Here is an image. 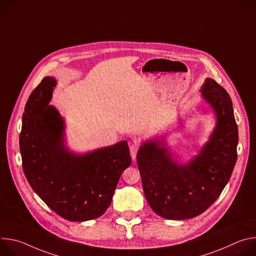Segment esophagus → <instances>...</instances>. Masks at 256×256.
Here are the masks:
<instances>
[{
    "instance_id": "obj_1",
    "label": "esophagus",
    "mask_w": 256,
    "mask_h": 256,
    "mask_svg": "<svg viewBox=\"0 0 256 256\" xmlns=\"http://www.w3.org/2000/svg\"><path fill=\"white\" fill-rule=\"evenodd\" d=\"M138 149H140V144H136V142L132 144L130 146V156H132V160H134V159H136Z\"/></svg>"
}]
</instances>
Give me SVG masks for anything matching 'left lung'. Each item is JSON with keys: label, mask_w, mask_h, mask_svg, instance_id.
<instances>
[{"label": "left lung", "mask_w": 256, "mask_h": 256, "mask_svg": "<svg viewBox=\"0 0 256 256\" xmlns=\"http://www.w3.org/2000/svg\"><path fill=\"white\" fill-rule=\"evenodd\" d=\"M202 95L216 116L210 140L188 165H178L158 140L136 155L144 194L152 210L169 220H186L208 210L228 184L237 161L238 126L228 92L206 79Z\"/></svg>", "instance_id": "left-lung-1"}]
</instances>
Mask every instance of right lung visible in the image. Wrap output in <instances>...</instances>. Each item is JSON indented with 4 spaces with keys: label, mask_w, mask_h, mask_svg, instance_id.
<instances>
[{
    "label": "right lung",
    "mask_w": 256,
    "mask_h": 256,
    "mask_svg": "<svg viewBox=\"0 0 256 256\" xmlns=\"http://www.w3.org/2000/svg\"><path fill=\"white\" fill-rule=\"evenodd\" d=\"M54 78L46 77L30 94L19 144L24 174L32 190L58 216L72 222L93 220L112 202L122 173L130 165L126 140L86 155L64 146V122L48 105Z\"/></svg>",
    "instance_id": "1"
}]
</instances>
